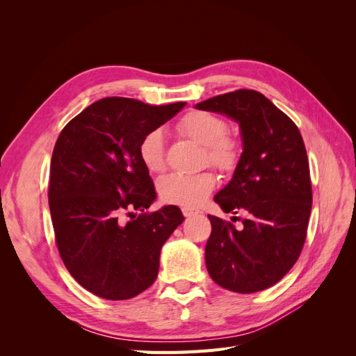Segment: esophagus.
<instances>
[{
  "instance_id": "34e87169",
  "label": "esophagus",
  "mask_w": 356,
  "mask_h": 356,
  "mask_svg": "<svg viewBox=\"0 0 356 356\" xmlns=\"http://www.w3.org/2000/svg\"><path fill=\"white\" fill-rule=\"evenodd\" d=\"M182 213H184V217H193V215H196V213H200V211L199 209H195V208H190V207H184L182 208Z\"/></svg>"
}]
</instances>
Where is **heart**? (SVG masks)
Listing matches in <instances>:
<instances>
[{
	"label": "heart",
	"instance_id": "1",
	"mask_svg": "<svg viewBox=\"0 0 356 356\" xmlns=\"http://www.w3.org/2000/svg\"><path fill=\"white\" fill-rule=\"evenodd\" d=\"M179 134L204 147L209 165L220 170H232L239 161V147L227 136L229 126L221 117L208 111H190L177 124ZM139 159L148 172L159 174L165 169V135L154 129L144 135L139 143ZM215 187L211 172L195 175L170 174L159 182V195L166 203L181 207H197Z\"/></svg>",
	"mask_w": 356,
	"mask_h": 356
}]
</instances>
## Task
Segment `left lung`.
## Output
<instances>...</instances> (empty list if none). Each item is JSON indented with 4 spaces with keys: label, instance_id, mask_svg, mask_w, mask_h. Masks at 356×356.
Segmentation results:
<instances>
[{
    "label": "left lung",
    "instance_id": "left-lung-1",
    "mask_svg": "<svg viewBox=\"0 0 356 356\" xmlns=\"http://www.w3.org/2000/svg\"><path fill=\"white\" fill-rule=\"evenodd\" d=\"M196 108L230 117L243 144L230 182L213 200L224 212L245 211L248 218L236 230L208 215V273L233 293L263 291L291 270L306 241L312 186L303 138L286 114L255 90L218 95Z\"/></svg>",
    "mask_w": 356,
    "mask_h": 356
}]
</instances>
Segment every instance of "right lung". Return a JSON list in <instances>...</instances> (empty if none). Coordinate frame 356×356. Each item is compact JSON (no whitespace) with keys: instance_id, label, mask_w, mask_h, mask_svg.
Returning a JSON list of instances; mask_svg holds the SVG:
<instances>
[{"instance_id":"add662e5","label":"right lung","mask_w":356,"mask_h":356,"mask_svg":"<svg viewBox=\"0 0 356 356\" xmlns=\"http://www.w3.org/2000/svg\"><path fill=\"white\" fill-rule=\"evenodd\" d=\"M184 105L113 96L93 102L62 129L50 163L53 230L68 272L95 296L127 300L152 286L161 246L184 221L174 204L144 212L156 190L138 153L144 135ZM132 209L142 213L136 218Z\"/></svg>"}]
</instances>
